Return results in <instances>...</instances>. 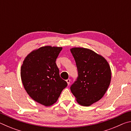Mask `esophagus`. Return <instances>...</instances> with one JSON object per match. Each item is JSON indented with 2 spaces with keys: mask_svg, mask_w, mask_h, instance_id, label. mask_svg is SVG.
I'll use <instances>...</instances> for the list:
<instances>
[{
  "mask_svg": "<svg viewBox=\"0 0 131 131\" xmlns=\"http://www.w3.org/2000/svg\"><path fill=\"white\" fill-rule=\"evenodd\" d=\"M66 82H67V83H68V85H69V84L70 83V79H68V80H66Z\"/></svg>",
  "mask_w": 131,
  "mask_h": 131,
  "instance_id": "34e87169",
  "label": "esophagus"
}]
</instances>
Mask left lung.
<instances>
[{"mask_svg":"<svg viewBox=\"0 0 131 131\" xmlns=\"http://www.w3.org/2000/svg\"><path fill=\"white\" fill-rule=\"evenodd\" d=\"M78 70L70 90L77 103L90 106L102 97L111 82L112 72L106 59L94 51L83 47L70 48Z\"/></svg>","mask_w":131,"mask_h":131,"instance_id":"8db88e82","label":"left lung"}]
</instances>
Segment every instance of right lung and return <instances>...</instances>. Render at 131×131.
Returning <instances> with one entry per match:
<instances>
[{
	"mask_svg": "<svg viewBox=\"0 0 131 131\" xmlns=\"http://www.w3.org/2000/svg\"><path fill=\"white\" fill-rule=\"evenodd\" d=\"M62 50L61 47L46 46L33 50L21 67V78L26 92L35 101L45 106L56 102L68 85L59 76L55 63Z\"/></svg>",
	"mask_w": 131,
	"mask_h": 131,
	"instance_id": "1",
	"label": "right lung"
}]
</instances>
